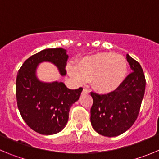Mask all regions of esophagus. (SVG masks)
Wrapping results in <instances>:
<instances>
[{"instance_id":"34e87169","label":"esophagus","mask_w":159,"mask_h":159,"mask_svg":"<svg viewBox=\"0 0 159 159\" xmlns=\"http://www.w3.org/2000/svg\"><path fill=\"white\" fill-rule=\"evenodd\" d=\"M82 93H86V94L89 93V90L87 89H84L82 91Z\"/></svg>"}]
</instances>
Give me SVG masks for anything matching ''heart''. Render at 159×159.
I'll list each match as a JSON object with an SVG mask.
<instances>
[{"label":"heart","mask_w":159,"mask_h":159,"mask_svg":"<svg viewBox=\"0 0 159 159\" xmlns=\"http://www.w3.org/2000/svg\"><path fill=\"white\" fill-rule=\"evenodd\" d=\"M80 84L92 79L94 89L101 93L113 92L122 85L128 74L125 58L114 53H98L81 58L76 69L70 70Z\"/></svg>","instance_id":"heart-1"}]
</instances>
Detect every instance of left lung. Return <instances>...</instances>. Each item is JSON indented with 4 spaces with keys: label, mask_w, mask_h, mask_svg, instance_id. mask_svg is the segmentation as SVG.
<instances>
[{
    "label": "left lung",
    "mask_w": 159,
    "mask_h": 159,
    "mask_svg": "<svg viewBox=\"0 0 159 159\" xmlns=\"http://www.w3.org/2000/svg\"><path fill=\"white\" fill-rule=\"evenodd\" d=\"M127 60L132 72L117 89L102 95L91 92L93 104L90 121L93 129L104 136H117L128 131L139 112L145 93V76L137 61L129 55Z\"/></svg>",
    "instance_id": "1"
}]
</instances>
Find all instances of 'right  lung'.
I'll use <instances>...</instances> for the list:
<instances>
[{
	"label": "right lung",
	"mask_w": 159,
	"mask_h": 159,
	"mask_svg": "<svg viewBox=\"0 0 159 159\" xmlns=\"http://www.w3.org/2000/svg\"><path fill=\"white\" fill-rule=\"evenodd\" d=\"M68 58L62 48L43 50L28 58L17 74L16 96L20 113L28 127L42 135H54L65 128L70 107L83 89H70L63 82L39 81L37 67L41 62H51L65 76Z\"/></svg>",
	"instance_id": "1"
}]
</instances>
